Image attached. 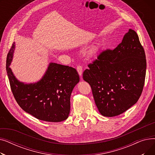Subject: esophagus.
Wrapping results in <instances>:
<instances>
[{
	"mask_svg": "<svg viewBox=\"0 0 155 155\" xmlns=\"http://www.w3.org/2000/svg\"><path fill=\"white\" fill-rule=\"evenodd\" d=\"M77 70L78 73V75H79L80 77H82V72H83V71H82V67H81V66H80V65H78V66H77Z\"/></svg>",
	"mask_w": 155,
	"mask_h": 155,
	"instance_id": "34e87169",
	"label": "esophagus"
}]
</instances>
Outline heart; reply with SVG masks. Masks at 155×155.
<instances>
[{"mask_svg":"<svg viewBox=\"0 0 155 155\" xmlns=\"http://www.w3.org/2000/svg\"><path fill=\"white\" fill-rule=\"evenodd\" d=\"M99 46H93L88 51V55L90 56H93L94 55L97 54V53L99 51Z\"/></svg>","mask_w":155,"mask_h":155,"instance_id":"b5f03b06","label":"heart"}]
</instances>
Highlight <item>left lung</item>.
Segmentation results:
<instances>
[{"label": "left lung", "instance_id": "obj_1", "mask_svg": "<svg viewBox=\"0 0 155 155\" xmlns=\"http://www.w3.org/2000/svg\"><path fill=\"white\" fill-rule=\"evenodd\" d=\"M88 67L83 78L90 84L96 106L103 116H118L140 99L146 60L134 30L130 29L114 50L102 51Z\"/></svg>", "mask_w": 155, "mask_h": 155}]
</instances>
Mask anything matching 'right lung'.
Returning a JSON list of instances; mask_svg holds the SVG:
<instances>
[{
  "label": "right lung",
  "instance_id": "add662e5",
  "mask_svg": "<svg viewBox=\"0 0 155 155\" xmlns=\"http://www.w3.org/2000/svg\"><path fill=\"white\" fill-rule=\"evenodd\" d=\"M15 47L13 43L7 56L6 70L12 94L19 106L39 120L53 123L66 120L70 111L71 94L80 81L77 70L51 62L37 82H20L9 67Z\"/></svg>",
  "mask_w": 155,
  "mask_h": 155
}]
</instances>
